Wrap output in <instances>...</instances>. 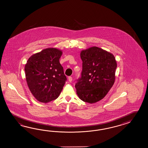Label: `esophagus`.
Listing matches in <instances>:
<instances>
[{"mask_svg": "<svg viewBox=\"0 0 148 148\" xmlns=\"http://www.w3.org/2000/svg\"><path fill=\"white\" fill-rule=\"evenodd\" d=\"M68 80L70 82H71L72 80V77H71V76H69L68 77Z\"/></svg>", "mask_w": 148, "mask_h": 148, "instance_id": "34e87169", "label": "esophagus"}]
</instances>
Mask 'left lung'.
I'll return each mask as SVG.
<instances>
[{
	"label": "left lung",
	"mask_w": 148,
	"mask_h": 148,
	"mask_svg": "<svg viewBox=\"0 0 148 148\" xmlns=\"http://www.w3.org/2000/svg\"><path fill=\"white\" fill-rule=\"evenodd\" d=\"M80 57L83 69L76 80L77 93L84 102H98L114 84L116 62L113 54L97 47L82 51Z\"/></svg>",
	"instance_id": "obj_1"
}]
</instances>
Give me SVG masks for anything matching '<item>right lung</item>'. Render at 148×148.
I'll use <instances>...</instances> for the list:
<instances>
[{
	"instance_id": "right-lung-1",
	"label": "right lung",
	"mask_w": 148,
	"mask_h": 148,
	"mask_svg": "<svg viewBox=\"0 0 148 148\" xmlns=\"http://www.w3.org/2000/svg\"><path fill=\"white\" fill-rule=\"evenodd\" d=\"M61 50L48 48L33 55L25 67L27 85L38 101L47 103L58 97L67 78L60 63Z\"/></svg>"
}]
</instances>
